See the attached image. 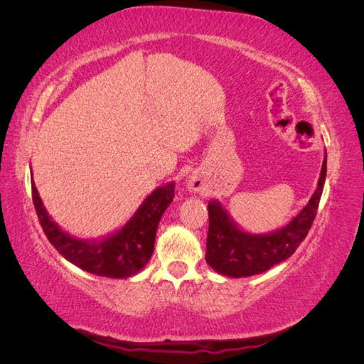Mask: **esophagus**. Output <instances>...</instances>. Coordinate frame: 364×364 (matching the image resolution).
Returning a JSON list of instances; mask_svg holds the SVG:
<instances>
[{
  "instance_id": "esophagus-1",
  "label": "esophagus",
  "mask_w": 364,
  "mask_h": 364,
  "mask_svg": "<svg viewBox=\"0 0 364 364\" xmlns=\"http://www.w3.org/2000/svg\"><path fill=\"white\" fill-rule=\"evenodd\" d=\"M188 190L194 191V193H199L203 190V182L199 178H191L188 181Z\"/></svg>"
}]
</instances>
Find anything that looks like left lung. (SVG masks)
Here are the masks:
<instances>
[{"mask_svg": "<svg viewBox=\"0 0 364 364\" xmlns=\"http://www.w3.org/2000/svg\"><path fill=\"white\" fill-rule=\"evenodd\" d=\"M326 178V153L317 190L291 222L267 235H250L230 222L217 202L208 203L209 228L205 259L215 272L232 278L262 273L287 259L301 246L317 214Z\"/></svg>", "mask_w": 364, "mask_h": 364, "instance_id": "1", "label": "left lung"}]
</instances>
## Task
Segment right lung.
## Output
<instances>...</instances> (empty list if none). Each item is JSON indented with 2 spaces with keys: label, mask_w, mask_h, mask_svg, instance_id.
Returning <instances> with one entry per match:
<instances>
[{
  "label": "right lung",
  "mask_w": 364,
  "mask_h": 364,
  "mask_svg": "<svg viewBox=\"0 0 364 364\" xmlns=\"http://www.w3.org/2000/svg\"><path fill=\"white\" fill-rule=\"evenodd\" d=\"M31 197L42 230L62 257L97 277L129 278L144 267L153 255L159 220L174 199V183L153 191L123 229L100 243L75 240L62 232L43 209L35 183H31Z\"/></svg>",
  "instance_id": "1"
}]
</instances>
